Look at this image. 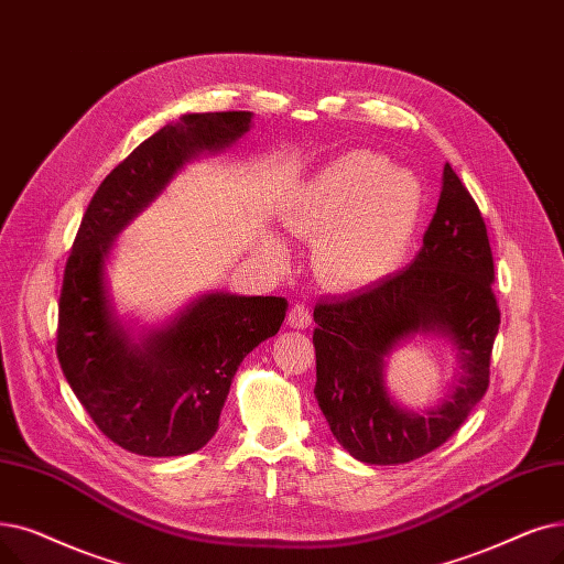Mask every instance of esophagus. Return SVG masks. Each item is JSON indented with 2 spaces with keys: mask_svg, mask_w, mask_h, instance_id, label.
I'll return each mask as SVG.
<instances>
[{
  "mask_svg": "<svg viewBox=\"0 0 564 564\" xmlns=\"http://www.w3.org/2000/svg\"><path fill=\"white\" fill-rule=\"evenodd\" d=\"M288 325L292 329H306L311 325V311L306 304H295L288 313Z\"/></svg>",
  "mask_w": 564,
  "mask_h": 564,
  "instance_id": "obj_1",
  "label": "esophagus"
}]
</instances>
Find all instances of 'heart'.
Returning <instances> with one entry per match:
<instances>
[{"instance_id":"b5f03b06","label":"heart","mask_w":564,"mask_h":564,"mask_svg":"<svg viewBox=\"0 0 564 564\" xmlns=\"http://www.w3.org/2000/svg\"><path fill=\"white\" fill-rule=\"evenodd\" d=\"M422 188L408 170L369 152H348L302 188L285 226L319 235L315 272L338 292L361 290L394 272L417 228Z\"/></svg>"}]
</instances>
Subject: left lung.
I'll list each match as a JSON object with an SVG mask.
<instances>
[{
	"label": "left lung",
	"instance_id": "left-lung-1",
	"mask_svg": "<svg viewBox=\"0 0 564 564\" xmlns=\"http://www.w3.org/2000/svg\"><path fill=\"white\" fill-rule=\"evenodd\" d=\"M494 256L486 226L445 163L440 200L420 253L357 295L313 311L315 399L336 443L361 463L397 465L420 458L465 422L488 389V364L500 327ZM414 335L451 343L459 369L448 397L408 411L386 387V359Z\"/></svg>",
	"mask_w": 564,
	"mask_h": 564
}]
</instances>
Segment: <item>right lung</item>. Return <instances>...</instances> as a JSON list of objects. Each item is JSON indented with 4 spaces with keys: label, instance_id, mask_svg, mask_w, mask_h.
Here are the masks:
<instances>
[{
    "label": "right lung",
    "instance_id": "right-lung-1",
    "mask_svg": "<svg viewBox=\"0 0 564 564\" xmlns=\"http://www.w3.org/2000/svg\"><path fill=\"white\" fill-rule=\"evenodd\" d=\"M253 112H191L170 121L101 182L83 216L59 297L57 357L94 424L121 449L184 456L218 429L232 378L274 336L285 297L212 290L159 327L135 329L115 308L108 262L117 237L184 165L247 135Z\"/></svg>",
    "mask_w": 564,
    "mask_h": 564
}]
</instances>
